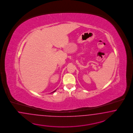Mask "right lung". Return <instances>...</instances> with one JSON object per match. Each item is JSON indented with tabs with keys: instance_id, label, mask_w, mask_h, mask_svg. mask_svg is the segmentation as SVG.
<instances>
[{
	"instance_id": "obj_1",
	"label": "right lung",
	"mask_w": 133,
	"mask_h": 133,
	"mask_svg": "<svg viewBox=\"0 0 133 133\" xmlns=\"http://www.w3.org/2000/svg\"><path fill=\"white\" fill-rule=\"evenodd\" d=\"M56 90H55V91H53V92H52V93H54V92H56Z\"/></svg>"
}]
</instances>
